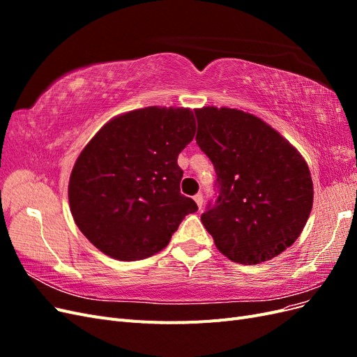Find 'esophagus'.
Returning a JSON list of instances; mask_svg holds the SVG:
<instances>
[{
	"label": "esophagus",
	"mask_w": 357,
	"mask_h": 357,
	"mask_svg": "<svg viewBox=\"0 0 357 357\" xmlns=\"http://www.w3.org/2000/svg\"><path fill=\"white\" fill-rule=\"evenodd\" d=\"M193 199H195V202H197V205H198V208L201 210L202 208V202H204V197H202V193L199 192V193H197L195 197H193Z\"/></svg>",
	"instance_id": "1"
}]
</instances>
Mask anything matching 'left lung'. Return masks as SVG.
I'll list each match as a JSON object with an SVG mask.
<instances>
[{
    "label": "left lung",
    "mask_w": 357,
    "mask_h": 357,
    "mask_svg": "<svg viewBox=\"0 0 357 357\" xmlns=\"http://www.w3.org/2000/svg\"><path fill=\"white\" fill-rule=\"evenodd\" d=\"M197 144L215 169L218 198L201 220L231 261L256 265L296 241L312 208L307 162L261 119L235 109L195 110Z\"/></svg>",
    "instance_id": "8db88e82"
}]
</instances>
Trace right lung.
Instances as JSON below:
<instances>
[{"mask_svg": "<svg viewBox=\"0 0 357 357\" xmlns=\"http://www.w3.org/2000/svg\"><path fill=\"white\" fill-rule=\"evenodd\" d=\"M193 112L146 107L105 123L77 158L68 185L75 225L96 248L139 261L165 248L195 201L181 195L178 153L195 135Z\"/></svg>", "mask_w": 357, "mask_h": 357, "instance_id": "1", "label": "right lung"}]
</instances>
